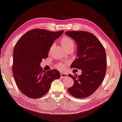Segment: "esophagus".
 I'll use <instances>...</instances> for the list:
<instances>
[{"label":"esophagus","mask_w":122,"mask_h":122,"mask_svg":"<svg viewBox=\"0 0 122 122\" xmlns=\"http://www.w3.org/2000/svg\"><path fill=\"white\" fill-rule=\"evenodd\" d=\"M61 78H66V77H68V75H67V73L65 72H61Z\"/></svg>","instance_id":"34e87169"}]
</instances>
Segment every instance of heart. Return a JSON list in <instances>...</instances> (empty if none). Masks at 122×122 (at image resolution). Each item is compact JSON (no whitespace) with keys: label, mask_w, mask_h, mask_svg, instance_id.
I'll return each mask as SVG.
<instances>
[{"label":"heart","mask_w":122,"mask_h":122,"mask_svg":"<svg viewBox=\"0 0 122 122\" xmlns=\"http://www.w3.org/2000/svg\"><path fill=\"white\" fill-rule=\"evenodd\" d=\"M61 44L64 49L70 46H74V41L69 37H63L61 40ZM56 67L58 69H63L65 68V65L63 63L58 64L56 65Z\"/></svg>","instance_id":"b5f03b06"}]
</instances>
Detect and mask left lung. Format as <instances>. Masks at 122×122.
Wrapping results in <instances>:
<instances>
[{
	"instance_id": "1",
	"label": "left lung",
	"mask_w": 122,
	"mask_h": 122,
	"mask_svg": "<svg viewBox=\"0 0 122 122\" xmlns=\"http://www.w3.org/2000/svg\"><path fill=\"white\" fill-rule=\"evenodd\" d=\"M65 34L74 39L77 46V57L71 67L81 70V74L78 76L69 75L74 84L67 90L76 98L87 97L95 92L104 78L107 70L105 49L92 33L72 31L66 32Z\"/></svg>"
}]
</instances>
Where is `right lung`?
<instances>
[{
  "label": "right lung",
  "mask_w": 122,
  "mask_h": 122,
  "mask_svg": "<svg viewBox=\"0 0 122 122\" xmlns=\"http://www.w3.org/2000/svg\"><path fill=\"white\" fill-rule=\"evenodd\" d=\"M63 32L33 29L26 32L15 44L13 76L19 90L27 97L34 99L42 97L49 91L54 80L61 77L56 69L43 70L40 63L47 58L51 46Z\"/></svg>",
  "instance_id": "add662e5"
}]
</instances>
